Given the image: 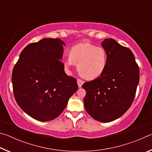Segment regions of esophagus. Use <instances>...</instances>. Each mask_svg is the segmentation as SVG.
I'll return each mask as SVG.
<instances>
[{
	"instance_id": "1",
	"label": "esophagus",
	"mask_w": 152,
	"mask_h": 152,
	"mask_svg": "<svg viewBox=\"0 0 152 152\" xmlns=\"http://www.w3.org/2000/svg\"><path fill=\"white\" fill-rule=\"evenodd\" d=\"M77 83H78V87L79 88H81L82 84H83L84 83V81L82 80L81 79H77Z\"/></svg>"
}]
</instances>
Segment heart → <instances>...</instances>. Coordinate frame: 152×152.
Instances as JSON below:
<instances>
[{
  "label": "heart",
  "instance_id": "1",
  "mask_svg": "<svg viewBox=\"0 0 152 152\" xmlns=\"http://www.w3.org/2000/svg\"><path fill=\"white\" fill-rule=\"evenodd\" d=\"M63 64L67 71L75 64H78L79 74L86 79L93 80L104 72L108 64V53L102 47L88 42L80 43L70 48L69 56L64 59Z\"/></svg>",
  "mask_w": 152,
  "mask_h": 152
}]
</instances>
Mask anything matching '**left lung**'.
<instances>
[{"mask_svg": "<svg viewBox=\"0 0 152 152\" xmlns=\"http://www.w3.org/2000/svg\"><path fill=\"white\" fill-rule=\"evenodd\" d=\"M102 46L108 53V64L102 75L82 85L87 113L98 121L109 123L129 109L140 80V68L129 49L112 38Z\"/></svg>", "mask_w": 152, "mask_h": 152, "instance_id": "8db88e82", "label": "left lung"}]
</instances>
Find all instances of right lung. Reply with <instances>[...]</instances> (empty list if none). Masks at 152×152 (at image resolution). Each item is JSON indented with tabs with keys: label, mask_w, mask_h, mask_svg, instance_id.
Masks as SVG:
<instances>
[{
	"label": "right lung",
	"mask_w": 152,
	"mask_h": 152,
	"mask_svg": "<svg viewBox=\"0 0 152 152\" xmlns=\"http://www.w3.org/2000/svg\"><path fill=\"white\" fill-rule=\"evenodd\" d=\"M65 43L44 38L21 51L12 73L15 99L28 115L40 121L58 117L78 89L76 79L67 75L63 56Z\"/></svg>",
	"instance_id": "obj_1"
}]
</instances>
